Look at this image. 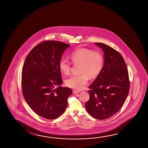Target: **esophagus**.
<instances>
[{
  "label": "esophagus",
  "instance_id": "esophagus-1",
  "mask_svg": "<svg viewBox=\"0 0 148 148\" xmlns=\"http://www.w3.org/2000/svg\"><path fill=\"white\" fill-rule=\"evenodd\" d=\"M79 91H77V90H73V93L74 94H77V93H79Z\"/></svg>",
  "mask_w": 148,
  "mask_h": 148
}]
</instances>
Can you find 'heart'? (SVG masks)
Instances as JSON below:
<instances>
[{
    "mask_svg": "<svg viewBox=\"0 0 148 148\" xmlns=\"http://www.w3.org/2000/svg\"><path fill=\"white\" fill-rule=\"evenodd\" d=\"M72 62L77 65L80 64L79 75H72L66 80L69 87L80 90L84 89L90 78L97 77L101 72L104 66V57L102 53L86 48H78L72 51L70 55ZM59 69L61 72L68 75L70 73L71 63L66 59H60Z\"/></svg>",
    "mask_w": 148,
    "mask_h": 148,
    "instance_id": "obj_1",
    "label": "heart"
}]
</instances>
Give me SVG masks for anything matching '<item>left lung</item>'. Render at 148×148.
Listing matches in <instances>:
<instances>
[{"label":"left lung","mask_w":148,"mask_h":148,"mask_svg":"<svg viewBox=\"0 0 148 148\" xmlns=\"http://www.w3.org/2000/svg\"><path fill=\"white\" fill-rule=\"evenodd\" d=\"M95 44L104 51V63L101 72L89 86L90 99L85 107L93 118L104 120L121 109L128 95L130 83L121 54L105 44Z\"/></svg>","instance_id":"1"}]
</instances>
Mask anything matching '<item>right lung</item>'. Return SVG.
Returning a JSON list of instances; mask_svg holds the SVG:
<instances>
[{
	"label": "right lung",
	"instance_id": "right-lung-1",
	"mask_svg": "<svg viewBox=\"0 0 148 148\" xmlns=\"http://www.w3.org/2000/svg\"><path fill=\"white\" fill-rule=\"evenodd\" d=\"M70 44L46 41L29 52L22 73V92L32 110L47 119H55L63 114L68 98L72 94L70 88L62 87L59 61ZM56 86L59 87L56 89Z\"/></svg>",
	"mask_w": 148,
	"mask_h": 148
}]
</instances>
